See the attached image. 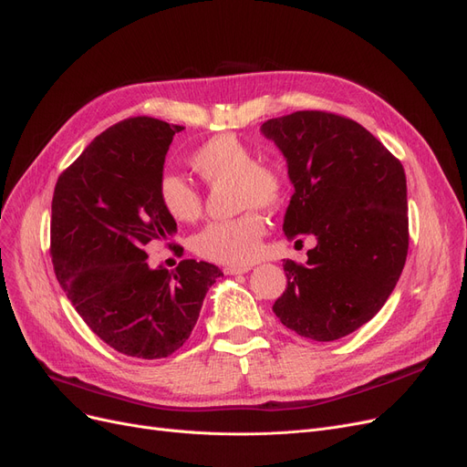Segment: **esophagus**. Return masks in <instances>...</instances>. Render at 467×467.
<instances>
[{
  "label": "esophagus",
  "instance_id": "esophagus-1",
  "mask_svg": "<svg viewBox=\"0 0 467 467\" xmlns=\"http://www.w3.org/2000/svg\"><path fill=\"white\" fill-rule=\"evenodd\" d=\"M223 271H225V275H244V273L252 271V267L250 265H229Z\"/></svg>",
  "mask_w": 467,
  "mask_h": 467
}]
</instances>
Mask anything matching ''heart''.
Here are the masks:
<instances>
[{
    "instance_id": "obj_1",
    "label": "heart",
    "mask_w": 467,
    "mask_h": 467,
    "mask_svg": "<svg viewBox=\"0 0 467 467\" xmlns=\"http://www.w3.org/2000/svg\"><path fill=\"white\" fill-rule=\"evenodd\" d=\"M191 166L208 185L233 181L236 206L246 210L225 221H213L192 238L194 252L223 265H246L259 257L265 236L261 210H276L286 196V177L269 161L254 160V150L233 133H219L202 143L191 156ZM158 200L164 212L179 221H196L204 206L198 187L175 171L160 177Z\"/></svg>"
}]
</instances>
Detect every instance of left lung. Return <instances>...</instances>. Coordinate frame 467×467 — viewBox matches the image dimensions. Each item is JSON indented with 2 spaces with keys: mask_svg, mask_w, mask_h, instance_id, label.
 I'll return each instance as SVG.
<instances>
[{
  "mask_svg": "<svg viewBox=\"0 0 467 467\" xmlns=\"http://www.w3.org/2000/svg\"><path fill=\"white\" fill-rule=\"evenodd\" d=\"M261 133L286 158L294 185L284 234L296 244L317 238L306 265L284 261L288 286L273 311L303 337L339 339L383 307L407 261L402 164L368 130L332 112L273 118Z\"/></svg>",
  "mask_w": 467,
  "mask_h": 467,
  "instance_id": "left-lung-1",
  "label": "left lung"
}]
</instances>
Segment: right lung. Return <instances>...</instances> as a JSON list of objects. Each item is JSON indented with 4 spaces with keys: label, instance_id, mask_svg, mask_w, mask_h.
<instances>
[{
    "label": "right lung",
    "instance_id": "right-lung-1",
    "mask_svg": "<svg viewBox=\"0 0 467 467\" xmlns=\"http://www.w3.org/2000/svg\"><path fill=\"white\" fill-rule=\"evenodd\" d=\"M181 130L149 116L118 121L60 173L51 204L58 284L100 339L147 360L183 346L206 292L223 276L196 259H183L175 271L147 263V244L177 233L158 200V183Z\"/></svg>",
    "mask_w": 467,
    "mask_h": 467
}]
</instances>
